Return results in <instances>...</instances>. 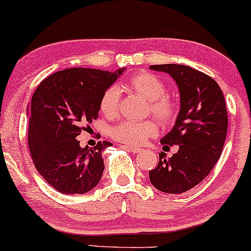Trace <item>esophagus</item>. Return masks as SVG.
<instances>
[{"label":"esophagus","instance_id":"34e87169","mask_svg":"<svg viewBox=\"0 0 251 251\" xmlns=\"http://www.w3.org/2000/svg\"><path fill=\"white\" fill-rule=\"evenodd\" d=\"M122 148L127 149V151H132V153H134V154H136V153H140V151H141V149H140V148L133 147V146H122Z\"/></svg>","mask_w":251,"mask_h":251}]
</instances>
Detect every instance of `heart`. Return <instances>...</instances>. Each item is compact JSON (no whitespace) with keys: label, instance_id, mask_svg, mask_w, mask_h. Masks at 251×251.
<instances>
[{"label":"heart","instance_id":"b5f03b06","mask_svg":"<svg viewBox=\"0 0 251 251\" xmlns=\"http://www.w3.org/2000/svg\"><path fill=\"white\" fill-rule=\"evenodd\" d=\"M120 91L138 95L146 100V112L151 113L161 125L168 126L175 122L178 106L175 100L164 96L166 85L151 73H136L117 85L109 87L100 100V111L107 118L118 115ZM157 125L153 120L123 122L111 128L112 139L129 146H141L147 139L157 134Z\"/></svg>","mask_w":251,"mask_h":251}]
</instances>
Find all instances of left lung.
I'll return each mask as SVG.
<instances>
[{
  "instance_id": "obj_1",
  "label": "left lung",
  "mask_w": 251,
  "mask_h": 251,
  "mask_svg": "<svg viewBox=\"0 0 251 251\" xmlns=\"http://www.w3.org/2000/svg\"><path fill=\"white\" fill-rule=\"evenodd\" d=\"M151 69L173 76L180 94V110L174 128L161 140L163 151L177 145L169 160L149 171L151 183L166 193H183L205 178L223 153L227 134L226 102L211 76L184 65H153Z\"/></svg>"
}]
</instances>
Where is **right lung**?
Returning a JSON list of instances; mask_svg holds the SVG:
<instances>
[{
  "label": "right lung",
  "instance_id": "1",
  "mask_svg": "<svg viewBox=\"0 0 251 251\" xmlns=\"http://www.w3.org/2000/svg\"><path fill=\"white\" fill-rule=\"evenodd\" d=\"M124 72L68 68L41 81L28 107L27 144L38 173L63 195H82L100 183L102 151L111 142L80 147L76 136L97 119L104 91Z\"/></svg>",
  "mask_w": 251,
  "mask_h": 251
}]
</instances>
